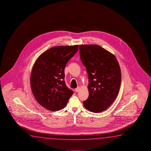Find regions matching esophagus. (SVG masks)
<instances>
[{
    "label": "esophagus",
    "instance_id": "1",
    "mask_svg": "<svg viewBox=\"0 0 151 151\" xmlns=\"http://www.w3.org/2000/svg\"><path fill=\"white\" fill-rule=\"evenodd\" d=\"M79 90H80V87H77V88H76V89H75V91H76V92H78V91H79Z\"/></svg>",
    "mask_w": 151,
    "mask_h": 151
}]
</instances>
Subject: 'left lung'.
<instances>
[{
	"label": "left lung",
	"instance_id": "8db88e82",
	"mask_svg": "<svg viewBox=\"0 0 151 151\" xmlns=\"http://www.w3.org/2000/svg\"><path fill=\"white\" fill-rule=\"evenodd\" d=\"M80 59L89 79V97L83 102L93 113L105 111L117 97L121 84L120 67L115 55L97 45H80Z\"/></svg>",
	"mask_w": 151,
	"mask_h": 151
}]
</instances>
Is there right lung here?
<instances>
[{
    "mask_svg": "<svg viewBox=\"0 0 151 151\" xmlns=\"http://www.w3.org/2000/svg\"><path fill=\"white\" fill-rule=\"evenodd\" d=\"M79 49L78 45L52 47L40 55L34 64L31 86L40 105L51 111L65 107L73 91L64 81V68Z\"/></svg>",
    "mask_w": 151,
    "mask_h": 151,
    "instance_id": "add662e5",
    "label": "right lung"
}]
</instances>
